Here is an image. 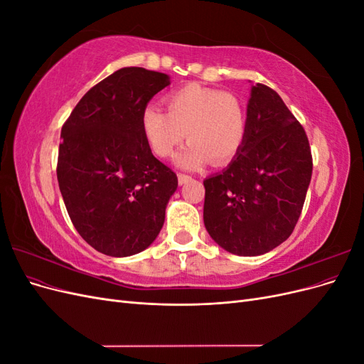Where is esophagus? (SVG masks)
Segmentation results:
<instances>
[{
	"instance_id": "esophagus-1",
	"label": "esophagus",
	"mask_w": 364,
	"mask_h": 364,
	"mask_svg": "<svg viewBox=\"0 0 364 364\" xmlns=\"http://www.w3.org/2000/svg\"><path fill=\"white\" fill-rule=\"evenodd\" d=\"M178 179H179V183H181V185H183V183H186V182H190L193 178H191L190 174L179 173V174H178Z\"/></svg>"
}]
</instances>
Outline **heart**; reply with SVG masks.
Returning a JSON list of instances; mask_svg holds the SVG:
<instances>
[{
  "mask_svg": "<svg viewBox=\"0 0 364 364\" xmlns=\"http://www.w3.org/2000/svg\"><path fill=\"white\" fill-rule=\"evenodd\" d=\"M167 114L147 106L141 115L142 134L159 158L174 155L186 134L190 141L178 162L197 168L211 159L223 165L240 151L246 136L243 106L232 94L190 83L164 97Z\"/></svg>",
  "mask_w": 364,
  "mask_h": 364,
  "instance_id": "b5f03b06",
  "label": "heart"
}]
</instances>
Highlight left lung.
<instances>
[{
  "instance_id": "obj_1",
  "label": "left lung",
  "mask_w": 364,
  "mask_h": 364,
  "mask_svg": "<svg viewBox=\"0 0 364 364\" xmlns=\"http://www.w3.org/2000/svg\"><path fill=\"white\" fill-rule=\"evenodd\" d=\"M313 173L310 142L272 87L252 86L246 136L228 168L203 181L205 228L218 246L262 255L287 240Z\"/></svg>"
}]
</instances>
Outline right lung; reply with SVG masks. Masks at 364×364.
I'll list each match as a JSON object with an SVG mask.
<instances>
[{"instance_id": "add662e5", "label": "right lung", "mask_w": 364, "mask_h": 364, "mask_svg": "<svg viewBox=\"0 0 364 364\" xmlns=\"http://www.w3.org/2000/svg\"><path fill=\"white\" fill-rule=\"evenodd\" d=\"M168 75L121 68L92 86L62 126L59 188L77 232L109 257L149 247L178 188V176L153 156L141 127Z\"/></svg>"}]
</instances>
